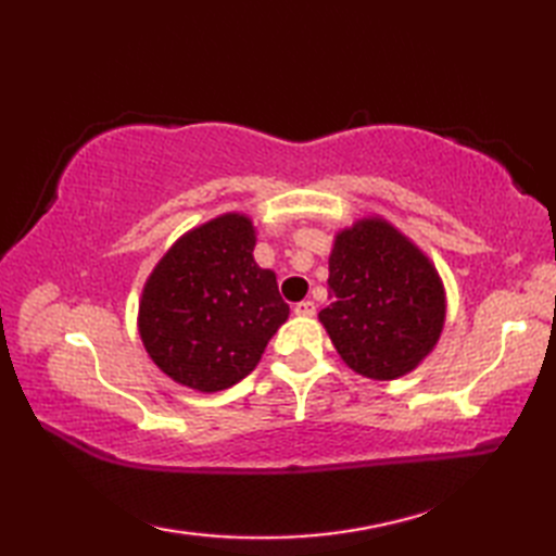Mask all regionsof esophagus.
Here are the masks:
<instances>
[{
    "label": "esophagus",
    "mask_w": 556,
    "mask_h": 556,
    "mask_svg": "<svg viewBox=\"0 0 556 556\" xmlns=\"http://www.w3.org/2000/svg\"><path fill=\"white\" fill-rule=\"evenodd\" d=\"M293 313L301 315V317H313L315 315V303L313 301H301L293 305Z\"/></svg>",
    "instance_id": "obj_1"
}]
</instances>
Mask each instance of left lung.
<instances>
[{
  "mask_svg": "<svg viewBox=\"0 0 556 556\" xmlns=\"http://www.w3.org/2000/svg\"><path fill=\"white\" fill-rule=\"evenodd\" d=\"M327 289L332 303L317 317L353 372L396 380L440 341L442 279L430 257L382 217H363L334 236Z\"/></svg>",
  "mask_w": 556,
  "mask_h": 556,
  "instance_id": "1",
  "label": "left lung"
}]
</instances>
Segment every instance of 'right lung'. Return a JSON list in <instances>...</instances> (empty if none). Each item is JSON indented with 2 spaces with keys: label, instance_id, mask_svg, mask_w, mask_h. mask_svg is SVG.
Listing matches in <instances>:
<instances>
[{
  "label": "right lung",
  "instance_id": "right-lung-1",
  "mask_svg": "<svg viewBox=\"0 0 556 556\" xmlns=\"http://www.w3.org/2000/svg\"><path fill=\"white\" fill-rule=\"evenodd\" d=\"M253 248L251 217L227 212L186 231L152 269L138 332L174 382L205 394L233 387L287 323L275 271L255 263Z\"/></svg>",
  "mask_w": 556,
  "mask_h": 556
}]
</instances>
